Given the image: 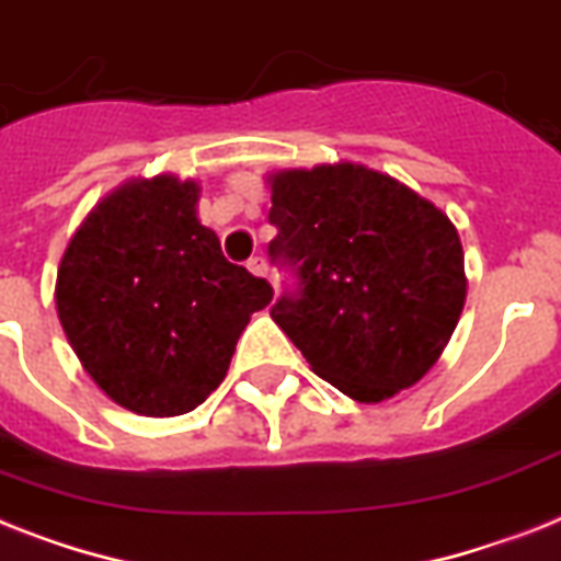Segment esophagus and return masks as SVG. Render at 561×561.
<instances>
[{
    "label": "esophagus",
    "mask_w": 561,
    "mask_h": 561,
    "mask_svg": "<svg viewBox=\"0 0 561 561\" xmlns=\"http://www.w3.org/2000/svg\"><path fill=\"white\" fill-rule=\"evenodd\" d=\"M248 271L253 273V276H267V262L262 256L248 259Z\"/></svg>",
    "instance_id": "esophagus-1"
}]
</instances>
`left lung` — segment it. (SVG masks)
<instances>
[{"label": "left lung", "mask_w": 561, "mask_h": 561, "mask_svg": "<svg viewBox=\"0 0 561 561\" xmlns=\"http://www.w3.org/2000/svg\"><path fill=\"white\" fill-rule=\"evenodd\" d=\"M267 253L296 276L273 322L313 375L359 403L421 380L467 299L458 230L438 207L359 163L271 175Z\"/></svg>", "instance_id": "8db88e82"}]
</instances>
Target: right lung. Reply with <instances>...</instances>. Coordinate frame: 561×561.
<instances>
[{
	"label": "right lung",
	"mask_w": 561,
	"mask_h": 561,
	"mask_svg": "<svg viewBox=\"0 0 561 561\" xmlns=\"http://www.w3.org/2000/svg\"><path fill=\"white\" fill-rule=\"evenodd\" d=\"M198 184L129 181L91 209L57 273V313L91 380L129 412H193L225 380L273 288L227 262Z\"/></svg>",
	"instance_id": "1"
}]
</instances>
